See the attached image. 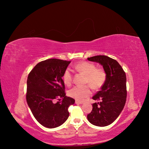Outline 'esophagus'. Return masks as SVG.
Listing matches in <instances>:
<instances>
[{
  "instance_id": "esophagus-1",
  "label": "esophagus",
  "mask_w": 149,
  "mask_h": 149,
  "mask_svg": "<svg viewBox=\"0 0 149 149\" xmlns=\"http://www.w3.org/2000/svg\"><path fill=\"white\" fill-rule=\"evenodd\" d=\"M75 104H83V102L79 101V100H75Z\"/></svg>"
}]
</instances>
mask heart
<instances>
[{
  "instance_id": "obj_1",
  "label": "heart",
  "mask_w": 149,
  "mask_h": 149,
  "mask_svg": "<svg viewBox=\"0 0 149 149\" xmlns=\"http://www.w3.org/2000/svg\"><path fill=\"white\" fill-rule=\"evenodd\" d=\"M75 70L85 75L84 84H88L82 86H75L69 91L68 94L76 100L82 101L87 98L92 94L91 88L98 90L105 84L107 78L106 71L102 68H96V65L88 61H80L74 66ZM62 79L66 86L72 83L73 75L70 69H66L63 72Z\"/></svg>"
}]
</instances>
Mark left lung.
Returning a JSON list of instances; mask_svg holds the SVG:
<instances>
[{"label": "left lung", "mask_w": 149, "mask_h": 149, "mask_svg": "<svg viewBox=\"0 0 149 149\" xmlns=\"http://www.w3.org/2000/svg\"><path fill=\"white\" fill-rule=\"evenodd\" d=\"M88 59L102 65L107 74L105 84L92 97L93 100L100 102L92 104L88 120L95 126H108L118 117L125 105L127 96L126 74L118 62L106 55H96Z\"/></svg>", "instance_id": "left-lung-1"}]
</instances>
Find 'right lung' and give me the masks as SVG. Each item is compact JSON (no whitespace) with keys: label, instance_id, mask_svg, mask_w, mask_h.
I'll return each instance as SVG.
<instances>
[{"label":"right lung","instance_id":"add662e5","mask_svg":"<svg viewBox=\"0 0 149 149\" xmlns=\"http://www.w3.org/2000/svg\"><path fill=\"white\" fill-rule=\"evenodd\" d=\"M71 61L49 59L37 63L26 81V102L39 123L49 128L61 126L68 118V108L75 102L65 96L63 72ZM58 102H56V100Z\"/></svg>","mask_w":149,"mask_h":149}]
</instances>
